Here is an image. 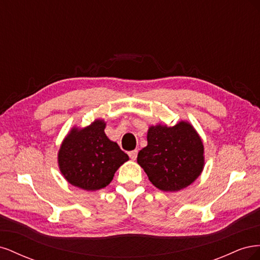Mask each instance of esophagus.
I'll use <instances>...</instances> for the list:
<instances>
[{"label":"esophagus","instance_id":"obj_1","mask_svg":"<svg viewBox=\"0 0 260 260\" xmlns=\"http://www.w3.org/2000/svg\"><path fill=\"white\" fill-rule=\"evenodd\" d=\"M129 157L132 160H136L137 157H138V149H135V151L129 152Z\"/></svg>","mask_w":260,"mask_h":260}]
</instances>
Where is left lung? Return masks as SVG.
Segmentation results:
<instances>
[{
	"mask_svg": "<svg viewBox=\"0 0 260 260\" xmlns=\"http://www.w3.org/2000/svg\"><path fill=\"white\" fill-rule=\"evenodd\" d=\"M146 138L147 145L139 152L137 160L157 188L178 192L201 176L205 166L204 145L190 122L151 125Z\"/></svg>",
	"mask_w": 260,
	"mask_h": 260,
	"instance_id": "left-lung-1",
	"label": "left lung"
}]
</instances>
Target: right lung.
<instances>
[{"label": "right lung", "instance_id": "right-lung-1", "mask_svg": "<svg viewBox=\"0 0 260 260\" xmlns=\"http://www.w3.org/2000/svg\"><path fill=\"white\" fill-rule=\"evenodd\" d=\"M106 122L94 120L84 128L74 127L62 140L57 154L60 174L85 191H98L112 182L115 172L129 156L105 135Z\"/></svg>", "mask_w": 260, "mask_h": 260}]
</instances>
